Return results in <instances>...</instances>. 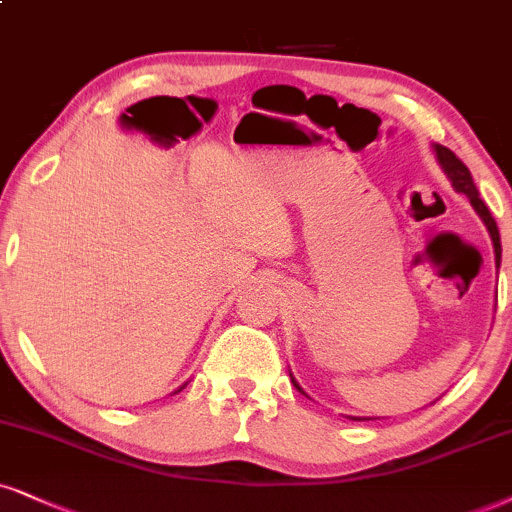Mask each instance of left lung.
Here are the masks:
<instances>
[{
	"mask_svg": "<svg viewBox=\"0 0 512 512\" xmlns=\"http://www.w3.org/2000/svg\"><path fill=\"white\" fill-rule=\"evenodd\" d=\"M434 151H437V159L441 163V168H444V173L449 175L451 185L456 187V192H463L465 197L470 199V204L475 206V211L479 213V218H482L484 225H487V230H489V235H491V242H494V254H496V266H498V263H501V237H498L496 220H494V216H491V211L487 208V204H484V201H482V197H479V192H477L475 182H472V175H470L468 166H465V163L460 161L458 156L453 154L449 147H441V144H434ZM292 382H294V377H292ZM294 387L301 389L296 382H294ZM353 420H356V418H353Z\"/></svg>",
	"mask_w": 512,
	"mask_h": 512,
	"instance_id": "obj_1",
	"label": "left lung"
}]
</instances>
